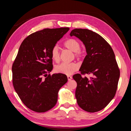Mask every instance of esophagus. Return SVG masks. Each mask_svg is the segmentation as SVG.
<instances>
[{
	"label": "esophagus",
	"mask_w": 131,
	"mask_h": 131,
	"mask_svg": "<svg viewBox=\"0 0 131 131\" xmlns=\"http://www.w3.org/2000/svg\"><path fill=\"white\" fill-rule=\"evenodd\" d=\"M67 77H68V80H71L72 79V76H67Z\"/></svg>",
	"instance_id": "obj_1"
}]
</instances>
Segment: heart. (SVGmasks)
Listing matches in <instances>:
<instances>
[{
	"label": "heart",
	"mask_w": 131,
	"mask_h": 131,
	"mask_svg": "<svg viewBox=\"0 0 131 131\" xmlns=\"http://www.w3.org/2000/svg\"><path fill=\"white\" fill-rule=\"evenodd\" d=\"M65 47L69 50L74 52V55L77 59L83 58L84 53L80 49V43L74 39H69L64 43ZM51 55L52 59L55 62H58L60 60V51L59 47L55 45L51 51ZM79 69V65L74 62L71 63H62L57 65L55 68V72L58 73H62L66 75H70Z\"/></svg>",
	"instance_id": "obj_1"
}]
</instances>
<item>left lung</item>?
<instances>
[{"mask_svg": "<svg viewBox=\"0 0 131 131\" xmlns=\"http://www.w3.org/2000/svg\"><path fill=\"white\" fill-rule=\"evenodd\" d=\"M83 41L86 55L80 73L73 75L76 81L78 105L86 112H99L113 99L117 91L120 71L113 50L101 35L87 29H74L70 32ZM85 74H91L90 78Z\"/></svg>", "mask_w": 131, "mask_h": 131, "instance_id": "8db88e82", "label": "left lung"}]
</instances>
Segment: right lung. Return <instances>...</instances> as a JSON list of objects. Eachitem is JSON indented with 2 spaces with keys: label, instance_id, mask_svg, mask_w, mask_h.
Segmentation results:
<instances>
[{
  "label": "right lung",
  "instance_id": "right-lung-1",
  "mask_svg": "<svg viewBox=\"0 0 131 131\" xmlns=\"http://www.w3.org/2000/svg\"><path fill=\"white\" fill-rule=\"evenodd\" d=\"M69 30L37 31L26 37L19 47L12 66L13 84L21 101L31 110L43 113L51 109L57 102L59 89L67 83L65 74L47 73L53 68L52 48Z\"/></svg>",
  "mask_w": 131,
  "mask_h": 131
}]
</instances>
